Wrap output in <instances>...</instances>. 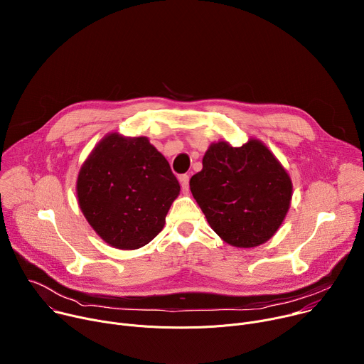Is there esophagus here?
<instances>
[{"instance_id": "esophagus-1", "label": "esophagus", "mask_w": 364, "mask_h": 364, "mask_svg": "<svg viewBox=\"0 0 364 364\" xmlns=\"http://www.w3.org/2000/svg\"><path fill=\"white\" fill-rule=\"evenodd\" d=\"M180 184H181V190L184 191V193H188V181H190V177L187 176V174H183V176H180Z\"/></svg>"}]
</instances>
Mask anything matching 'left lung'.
I'll use <instances>...</instances> for the list:
<instances>
[{"label":"left lung","mask_w":364,"mask_h":364,"mask_svg":"<svg viewBox=\"0 0 364 364\" xmlns=\"http://www.w3.org/2000/svg\"><path fill=\"white\" fill-rule=\"evenodd\" d=\"M190 190L212 229L229 245L255 247L284 222L292 183L275 155L257 139L239 148L220 141L203 157Z\"/></svg>","instance_id":"obj_1"}]
</instances>
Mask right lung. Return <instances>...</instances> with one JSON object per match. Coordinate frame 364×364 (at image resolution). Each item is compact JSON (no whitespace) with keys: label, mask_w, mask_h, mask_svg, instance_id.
<instances>
[{"label":"right lung","mask_w":364,"mask_h":364,"mask_svg":"<svg viewBox=\"0 0 364 364\" xmlns=\"http://www.w3.org/2000/svg\"><path fill=\"white\" fill-rule=\"evenodd\" d=\"M180 184L164 155L145 136L109 134L77 177L79 205L95 232L118 249H138L166 223Z\"/></svg>","instance_id":"right-lung-1"}]
</instances>
